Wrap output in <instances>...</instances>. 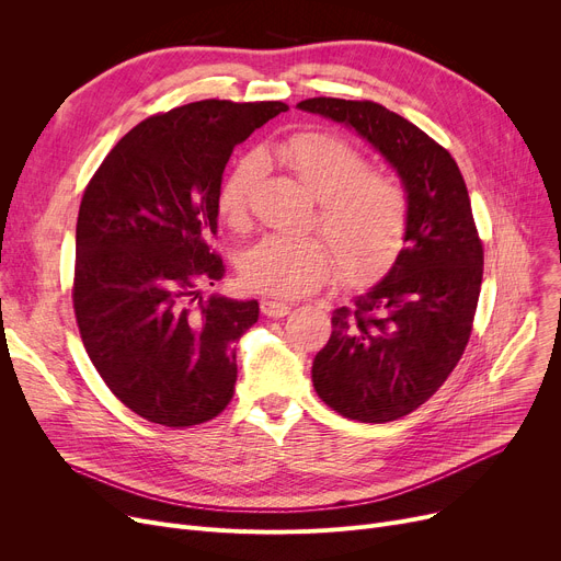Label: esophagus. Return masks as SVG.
<instances>
[{
  "mask_svg": "<svg viewBox=\"0 0 561 561\" xmlns=\"http://www.w3.org/2000/svg\"><path fill=\"white\" fill-rule=\"evenodd\" d=\"M290 311L288 302H279V300H271L265 298L261 300V313L268 316V318H284Z\"/></svg>",
  "mask_w": 561,
  "mask_h": 561,
  "instance_id": "34e87169",
  "label": "esophagus"
}]
</instances>
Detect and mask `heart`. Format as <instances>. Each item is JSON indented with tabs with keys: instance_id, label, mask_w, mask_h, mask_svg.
I'll return each mask as SVG.
<instances>
[{
	"instance_id": "1",
	"label": "heart",
	"mask_w": 561,
	"mask_h": 561,
	"mask_svg": "<svg viewBox=\"0 0 561 561\" xmlns=\"http://www.w3.org/2000/svg\"><path fill=\"white\" fill-rule=\"evenodd\" d=\"M318 199L322 236H265L243 256V282L277 298H300L330 282L341 268L364 279L393 261L407 231V195L396 176L368 170L355 145L328 131H300L263 152ZM261 182L259 157L236 163L218 191V211L231 227H243Z\"/></svg>"
}]
</instances>
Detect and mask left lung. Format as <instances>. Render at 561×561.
<instances>
[{
  "label": "left lung",
  "mask_w": 561,
  "mask_h": 561,
  "mask_svg": "<svg viewBox=\"0 0 561 561\" xmlns=\"http://www.w3.org/2000/svg\"><path fill=\"white\" fill-rule=\"evenodd\" d=\"M298 108L355 129L407 195L404 248L385 279L332 311L311 366L316 393L341 416L389 423L438 391L473 328L484 252L468 191L450 152L381 104L313 98Z\"/></svg>",
  "instance_id": "left-lung-1"
}]
</instances>
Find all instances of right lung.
Listing matches in <instances>:
<instances>
[{
  "instance_id": "obj_1",
  "label": "right lung",
  "mask_w": 561,
  "mask_h": 561,
  "mask_svg": "<svg viewBox=\"0 0 561 561\" xmlns=\"http://www.w3.org/2000/svg\"><path fill=\"white\" fill-rule=\"evenodd\" d=\"M282 111V102L202 100L147 117L81 197L79 334L113 396L145 421L199 425L233 396L236 343L259 320V302L202 298L199 286L225 275L209 248L225 165Z\"/></svg>"
}]
</instances>
